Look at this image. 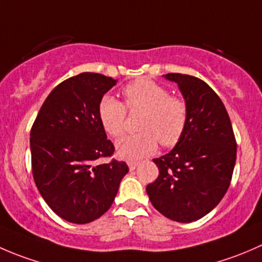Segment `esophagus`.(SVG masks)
Masks as SVG:
<instances>
[{"instance_id":"obj_1","label":"esophagus","mask_w":262,"mask_h":262,"mask_svg":"<svg viewBox=\"0 0 262 262\" xmlns=\"http://www.w3.org/2000/svg\"><path fill=\"white\" fill-rule=\"evenodd\" d=\"M138 165H139L138 161H133V160H129V161H128V166H129V170H130V171L136 170V167H137V166H138Z\"/></svg>"}]
</instances>
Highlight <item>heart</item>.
<instances>
[{"instance_id":"b5f03b06","label":"heart","mask_w":262,"mask_h":262,"mask_svg":"<svg viewBox=\"0 0 262 262\" xmlns=\"http://www.w3.org/2000/svg\"><path fill=\"white\" fill-rule=\"evenodd\" d=\"M124 105L105 95L97 104V118L104 130L113 138L124 133L126 110L142 112L138 121L141 132L118 142L119 157L139 160L155 152L158 142L162 147H173L180 142L189 123V107L181 97L172 96L162 84L139 78L125 84L121 91Z\"/></svg>"}]
</instances>
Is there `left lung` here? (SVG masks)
<instances>
[{"label": "left lung", "instance_id": "1", "mask_svg": "<svg viewBox=\"0 0 262 262\" xmlns=\"http://www.w3.org/2000/svg\"><path fill=\"white\" fill-rule=\"evenodd\" d=\"M189 107L186 130L175 148L155 158L160 175L147 185L153 207L172 221L190 223L218 205L231 185L237 143L228 113L200 78L167 73Z\"/></svg>", "mask_w": 262, "mask_h": 262}]
</instances>
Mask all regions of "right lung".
I'll list each match as a JSON object with an SVG mask.
<instances>
[{"label": "right lung", "instance_id": "right-lung-1", "mask_svg": "<svg viewBox=\"0 0 262 262\" xmlns=\"http://www.w3.org/2000/svg\"><path fill=\"white\" fill-rule=\"evenodd\" d=\"M116 80L83 72L54 87L30 130L31 168L39 192L60 218L84 224L100 218L114 202L128 173L124 161L97 118L100 99Z\"/></svg>", "mask_w": 262, "mask_h": 262}]
</instances>
